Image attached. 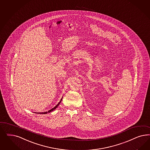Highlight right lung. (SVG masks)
<instances>
[{
  "label": "right lung",
  "mask_w": 150,
  "mask_h": 150,
  "mask_svg": "<svg viewBox=\"0 0 150 150\" xmlns=\"http://www.w3.org/2000/svg\"><path fill=\"white\" fill-rule=\"evenodd\" d=\"M62 98H63V97H62ZM62 99H61V100H60V102H59V103H58V104H57V105H56V106H54V108H52V109H51V110H49V111H46V112H40H40H37V113H38V114H47V112H51V111H53V110H54V109H56V108H57V106H58V105H59V104H60V103H61V101H62Z\"/></svg>",
  "instance_id": "obj_1"
}]
</instances>
